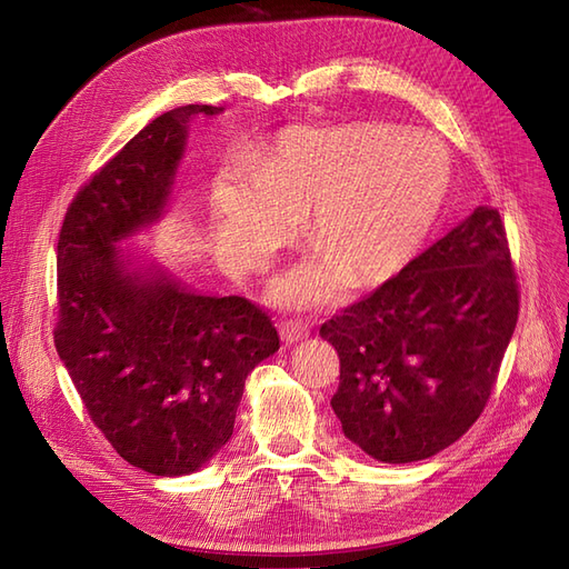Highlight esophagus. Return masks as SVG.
Instances as JSON below:
<instances>
[{"label":"esophagus","mask_w":569,"mask_h":569,"mask_svg":"<svg viewBox=\"0 0 569 569\" xmlns=\"http://www.w3.org/2000/svg\"><path fill=\"white\" fill-rule=\"evenodd\" d=\"M280 335L284 341H299L303 337H308V327L303 322H297V320H284L280 325Z\"/></svg>","instance_id":"obj_1"}]
</instances>
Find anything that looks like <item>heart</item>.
<instances>
[{
  "label": "heart",
  "mask_w": 569,
  "mask_h": 569,
  "mask_svg": "<svg viewBox=\"0 0 569 569\" xmlns=\"http://www.w3.org/2000/svg\"><path fill=\"white\" fill-rule=\"evenodd\" d=\"M451 182V153L432 134L380 123L295 128L263 153L256 176H222L213 206L253 270L268 268L311 216L318 258L289 274L280 297L320 303L339 280L358 291L403 272L432 234Z\"/></svg>",
  "instance_id": "obj_1"
}]
</instances>
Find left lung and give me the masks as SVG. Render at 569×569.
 Here are the masks:
<instances>
[{
  "mask_svg": "<svg viewBox=\"0 0 569 569\" xmlns=\"http://www.w3.org/2000/svg\"><path fill=\"white\" fill-rule=\"evenodd\" d=\"M520 313L501 213L479 206L368 297L322 322L339 353L332 408L382 462L425 460L485 412Z\"/></svg>",
  "mask_w": 569,
  "mask_h": 569,
  "instance_id": "left-lung-1",
  "label": "left lung"
}]
</instances>
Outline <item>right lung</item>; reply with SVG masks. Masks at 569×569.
<instances>
[{
    "label": "right lung",
    "instance_id": "obj_1",
    "mask_svg": "<svg viewBox=\"0 0 569 569\" xmlns=\"http://www.w3.org/2000/svg\"><path fill=\"white\" fill-rule=\"evenodd\" d=\"M218 111L187 104L151 120L78 189L57 244L54 347L116 453L159 477L194 472L228 443L247 375L280 349L261 306L194 295L116 253L161 216L189 118Z\"/></svg>",
    "mask_w": 569,
    "mask_h": 569
}]
</instances>
